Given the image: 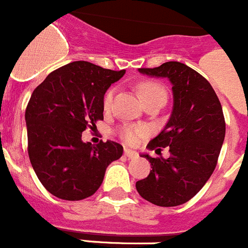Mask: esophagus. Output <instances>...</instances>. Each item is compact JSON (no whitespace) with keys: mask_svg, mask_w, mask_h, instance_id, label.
Instances as JSON below:
<instances>
[{"mask_svg":"<svg viewBox=\"0 0 248 248\" xmlns=\"http://www.w3.org/2000/svg\"><path fill=\"white\" fill-rule=\"evenodd\" d=\"M124 156H127L128 158H135L137 157V152L133 150H130V148H124Z\"/></svg>","mask_w":248,"mask_h":248,"instance_id":"obj_1","label":"esophagus"}]
</instances>
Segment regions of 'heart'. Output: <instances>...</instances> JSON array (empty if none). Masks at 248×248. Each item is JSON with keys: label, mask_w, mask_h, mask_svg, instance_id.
Listing matches in <instances>:
<instances>
[{"label": "heart", "mask_w": 248, "mask_h": 248, "mask_svg": "<svg viewBox=\"0 0 248 248\" xmlns=\"http://www.w3.org/2000/svg\"><path fill=\"white\" fill-rule=\"evenodd\" d=\"M139 91L143 102L147 103L156 100H167V91L165 86L156 81H145L139 85ZM115 88H109L103 97V107L105 109H109L115 97ZM120 139L124 140L127 143H136L141 137L146 136L148 133V128L145 126H132V124H124L117 131Z\"/></svg>", "instance_id": "obj_1"}]
</instances>
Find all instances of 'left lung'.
Returning <instances> with one entry per match:
<instances>
[{"label": "left lung", "instance_id": "obj_1", "mask_svg": "<svg viewBox=\"0 0 248 248\" xmlns=\"http://www.w3.org/2000/svg\"><path fill=\"white\" fill-rule=\"evenodd\" d=\"M139 71L171 81L173 109L165 128L147 145L160 155L167 147L170 157L142 156L152 170L136 182L137 192L151 203L173 207L192 199L216 169L226 133L222 106L207 79L185 63L170 61Z\"/></svg>", "mask_w": 248, "mask_h": 248}]
</instances>
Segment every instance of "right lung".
<instances>
[{
  "instance_id": "add662e5",
  "label": "right lung",
  "mask_w": 248,
  "mask_h": 248,
  "mask_svg": "<svg viewBox=\"0 0 248 248\" xmlns=\"http://www.w3.org/2000/svg\"><path fill=\"white\" fill-rule=\"evenodd\" d=\"M124 70L75 61L52 71L26 107L29 157L38 180L53 196L79 201L102 184L107 166L122 156L113 141L82 142L86 128L103 120V96Z\"/></svg>"
}]
</instances>
